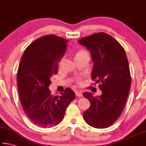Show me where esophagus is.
<instances>
[{"label":"esophagus","mask_w":146,"mask_h":146,"mask_svg":"<svg viewBox=\"0 0 146 146\" xmlns=\"http://www.w3.org/2000/svg\"><path fill=\"white\" fill-rule=\"evenodd\" d=\"M75 95H76V96H77V97H80L82 95V93L80 91H75Z\"/></svg>","instance_id":"obj_1"}]
</instances>
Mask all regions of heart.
Masks as SVG:
<instances>
[{
  "label": "heart",
  "instance_id": "b5f03b06",
  "mask_svg": "<svg viewBox=\"0 0 146 146\" xmlns=\"http://www.w3.org/2000/svg\"><path fill=\"white\" fill-rule=\"evenodd\" d=\"M85 55H89L88 51L87 50H86V49H80V50H78L77 51V53H76L75 58L79 57V56H82ZM76 83H77V84H78V85L82 84L83 82L82 80V78H78L76 80Z\"/></svg>",
  "mask_w": 146,
  "mask_h": 146
}]
</instances>
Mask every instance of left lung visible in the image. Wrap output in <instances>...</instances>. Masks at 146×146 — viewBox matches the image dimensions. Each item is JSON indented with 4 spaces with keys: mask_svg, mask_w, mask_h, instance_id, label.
<instances>
[{
    "mask_svg": "<svg viewBox=\"0 0 146 146\" xmlns=\"http://www.w3.org/2000/svg\"><path fill=\"white\" fill-rule=\"evenodd\" d=\"M90 51L94 62L91 79L99 83L100 96L84 92L90 107L83 113L91 127L104 129L111 125L122 114L129 95L131 77L125 49L108 33L100 32L79 39Z\"/></svg>",
    "mask_w": 146,
    "mask_h": 146,
    "instance_id": "8db88e82",
    "label": "left lung"
}]
</instances>
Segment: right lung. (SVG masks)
Wrapping results in <instances>:
<instances>
[{
  "instance_id": "add662e5",
  "label": "right lung",
  "mask_w": 146,
  "mask_h": 146,
  "mask_svg": "<svg viewBox=\"0 0 146 146\" xmlns=\"http://www.w3.org/2000/svg\"><path fill=\"white\" fill-rule=\"evenodd\" d=\"M67 40L47 35L33 41L22 56L17 72L19 95L27 117L34 124L51 127L62 121L66 108L75 99L70 88L60 96L51 93V76L58 73V64L67 49Z\"/></svg>"
}]
</instances>
